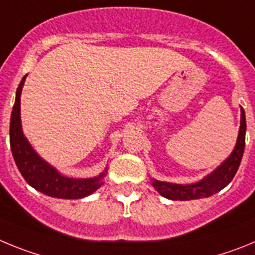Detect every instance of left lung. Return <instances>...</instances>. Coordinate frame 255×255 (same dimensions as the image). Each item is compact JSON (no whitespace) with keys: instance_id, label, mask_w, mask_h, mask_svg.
I'll return each instance as SVG.
<instances>
[{"instance_id":"8db88e82","label":"left lung","mask_w":255,"mask_h":255,"mask_svg":"<svg viewBox=\"0 0 255 255\" xmlns=\"http://www.w3.org/2000/svg\"><path fill=\"white\" fill-rule=\"evenodd\" d=\"M245 130H247V122H245V112L242 108V122H240L239 136L236 141V146L233 153L226 161L220 165L216 170L206 176L203 180L196 184H171V183L157 182L153 180L152 185L162 197L173 201H190V199L207 198L220 192L229 183L233 180L236 171L239 169L242 162L243 153L245 147Z\"/></svg>"}]
</instances>
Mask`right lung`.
I'll list each match as a JSON object with an SVG mask.
<instances>
[{"label":"right lung","instance_id":"obj_1","mask_svg":"<svg viewBox=\"0 0 255 255\" xmlns=\"http://www.w3.org/2000/svg\"><path fill=\"white\" fill-rule=\"evenodd\" d=\"M25 76L16 90V100L11 113L10 144L17 169L27 184L50 197L65 199L84 198L102 187L105 173L93 179H71L63 176L36 155L25 139L20 122V94ZM107 171V170H105Z\"/></svg>","mask_w":255,"mask_h":255}]
</instances>
